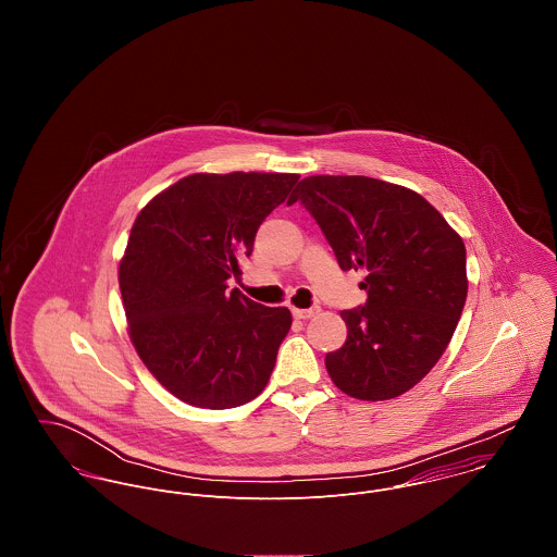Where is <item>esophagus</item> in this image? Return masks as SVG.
I'll use <instances>...</instances> for the list:
<instances>
[{"mask_svg":"<svg viewBox=\"0 0 557 557\" xmlns=\"http://www.w3.org/2000/svg\"><path fill=\"white\" fill-rule=\"evenodd\" d=\"M294 318L296 319H311L315 318L319 313V307H311V309H292Z\"/></svg>","mask_w":557,"mask_h":557,"instance_id":"obj_1","label":"esophagus"}]
</instances>
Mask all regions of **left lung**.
Listing matches in <instances>:
<instances>
[{
    "label": "left lung",
    "mask_w": 557,
    "mask_h": 557,
    "mask_svg": "<svg viewBox=\"0 0 557 557\" xmlns=\"http://www.w3.org/2000/svg\"><path fill=\"white\" fill-rule=\"evenodd\" d=\"M300 201L341 270H367L364 307L341 311L347 341L325 356L345 395L386 400L442 358L468 298L466 244L418 193L367 175L305 177Z\"/></svg>",
    "instance_id": "obj_1"
}]
</instances>
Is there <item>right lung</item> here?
Instances as JSON below:
<instances>
[{"label": "right lung", "mask_w": 557, "mask_h": 557, "mask_svg": "<svg viewBox=\"0 0 557 557\" xmlns=\"http://www.w3.org/2000/svg\"><path fill=\"white\" fill-rule=\"evenodd\" d=\"M298 177L195 173L157 195L131 230L120 263L128 332L150 373L188 405L238 407L274 371L289 309L257 305L227 281Z\"/></svg>", "instance_id": "obj_1"}]
</instances>
